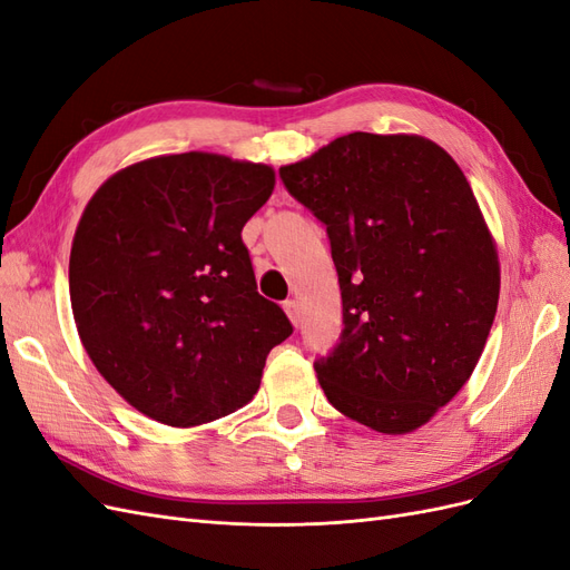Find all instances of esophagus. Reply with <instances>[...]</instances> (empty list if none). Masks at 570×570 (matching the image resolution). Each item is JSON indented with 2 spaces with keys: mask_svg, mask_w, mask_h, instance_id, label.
<instances>
[{
  "mask_svg": "<svg viewBox=\"0 0 570 570\" xmlns=\"http://www.w3.org/2000/svg\"><path fill=\"white\" fill-rule=\"evenodd\" d=\"M283 308H285V314H287V318L292 321V325H299V304L295 302V299H287L285 304H283Z\"/></svg>",
  "mask_w": 570,
  "mask_h": 570,
  "instance_id": "esophagus-1",
  "label": "esophagus"
}]
</instances>
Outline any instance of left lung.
<instances>
[{
  "instance_id": "1",
  "label": "left lung",
  "mask_w": 570,
  "mask_h": 570,
  "mask_svg": "<svg viewBox=\"0 0 570 570\" xmlns=\"http://www.w3.org/2000/svg\"><path fill=\"white\" fill-rule=\"evenodd\" d=\"M281 178L325 223L340 278L344 331L314 364L327 402L413 433L469 381L497 314V245L469 180L404 132L342 135Z\"/></svg>"
}]
</instances>
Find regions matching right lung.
Here are the masks:
<instances>
[{
	"label": "right lung",
	"mask_w": 570,
	"mask_h": 570,
	"mask_svg": "<svg viewBox=\"0 0 570 570\" xmlns=\"http://www.w3.org/2000/svg\"><path fill=\"white\" fill-rule=\"evenodd\" d=\"M273 187L266 164L185 151L120 168L85 206L68 262L76 327L145 416L174 428L228 416L292 335L256 292L243 243Z\"/></svg>",
	"instance_id": "add662e5"
}]
</instances>
